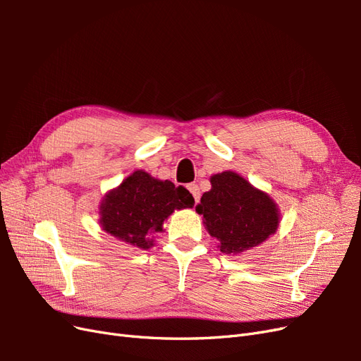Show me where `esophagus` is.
Instances as JSON below:
<instances>
[{
	"instance_id": "obj_1",
	"label": "esophagus",
	"mask_w": 361,
	"mask_h": 361,
	"mask_svg": "<svg viewBox=\"0 0 361 361\" xmlns=\"http://www.w3.org/2000/svg\"><path fill=\"white\" fill-rule=\"evenodd\" d=\"M187 188H188V191L192 194V197H194L195 203H199V200H200V188L197 187V185H195V183H190Z\"/></svg>"
}]
</instances>
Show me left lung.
Returning a JSON list of instances; mask_svg holds the SVG:
<instances>
[{"mask_svg": "<svg viewBox=\"0 0 361 361\" xmlns=\"http://www.w3.org/2000/svg\"><path fill=\"white\" fill-rule=\"evenodd\" d=\"M221 253L238 256L260 245L277 232L280 209L269 194L245 178L226 170L211 176V190L195 207Z\"/></svg>", "mask_w": 361, "mask_h": 361, "instance_id": "obj_1", "label": "left lung"}]
</instances>
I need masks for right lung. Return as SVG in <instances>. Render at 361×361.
<instances>
[{
	"label": "right lung",
	"mask_w": 361,
	"mask_h": 361,
	"mask_svg": "<svg viewBox=\"0 0 361 361\" xmlns=\"http://www.w3.org/2000/svg\"><path fill=\"white\" fill-rule=\"evenodd\" d=\"M194 206L188 190L135 170L118 187L108 191L99 204V223L106 233L128 245L149 250L155 233L174 212Z\"/></svg>",
	"instance_id": "obj_1"
}]
</instances>
